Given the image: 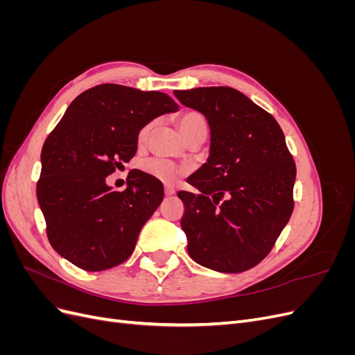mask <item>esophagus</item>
I'll list each match as a JSON object with an SVG mask.
<instances>
[{"label": "esophagus", "mask_w": 355, "mask_h": 355, "mask_svg": "<svg viewBox=\"0 0 355 355\" xmlns=\"http://www.w3.org/2000/svg\"><path fill=\"white\" fill-rule=\"evenodd\" d=\"M164 194L167 196V197H170V196H175L176 194V189L171 187V185H166L164 187Z\"/></svg>", "instance_id": "1"}]
</instances>
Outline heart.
Listing matches in <instances>:
<instances>
[{"label": "heart", "mask_w": 355, "mask_h": 355, "mask_svg": "<svg viewBox=\"0 0 355 355\" xmlns=\"http://www.w3.org/2000/svg\"><path fill=\"white\" fill-rule=\"evenodd\" d=\"M155 124H157L155 121H149L137 132L139 145H145L148 142V139L151 136ZM178 125L180 128L182 135L185 136V139H189L191 136L198 135V133L207 135V128H209L206 116H204L201 112L192 111V110L182 112L179 115ZM141 170L144 173L163 182H173L178 176L185 173V170L176 166L173 161L161 158V157H151V158L144 159L141 163Z\"/></svg>", "instance_id": "b5f03b06"}]
</instances>
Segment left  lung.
<instances>
[{
	"mask_svg": "<svg viewBox=\"0 0 355 355\" xmlns=\"http://www.w3.org/2000/svg\"><path fill=\"white\" fill-rule=\"evenodd\" d=\"M210 125V155L179 191L188 253L219 272H243L263 261L295 207L296 164L275 118L232 87L175 90Z\"/></svg>",
	"mask_w": 355,
	"mask_h": 355,
	"instance_id": "8db88e82",
	"label": "left lung"
}]
</instances>
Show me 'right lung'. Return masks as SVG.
Listing matches in <instances>:
<instances>
[{"mask_svg": "<svg viewBox=\"0 0 355 355\" xmlns=\"http://www.w3.org/2000/svg\"><path fill=\"white\" fill-rule=\"evenodd\" d=\"M175 111L166 93L101 84L77 96L47 136L37 197L51 247L75 266L110 270L133 253L163 201V184L132 170L127 188L114 191L106 176L135 157L146 123Z\"/></svg>", "mask_w": 355, "mask_h": 355, "instance_id": "add662e5", "label": "right lung"}]
</instances>
